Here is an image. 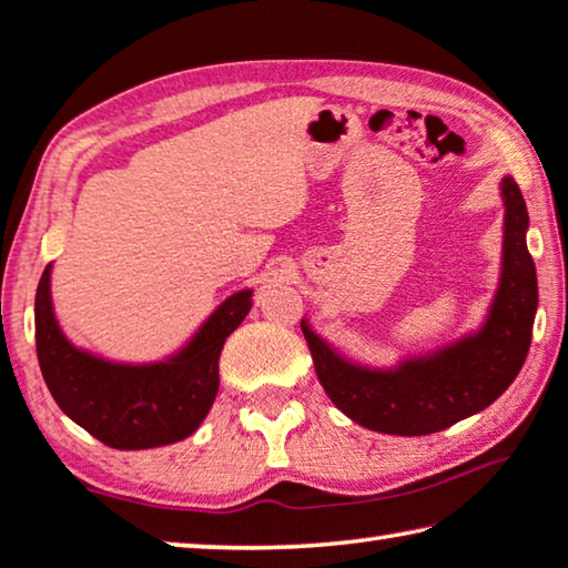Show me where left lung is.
<instances>
[{"label":"left lung","mask_w":568,"mask_h":568,"mask_svg":"<svg viewBox=\"0 0 568 568\" xmlns=\"http://www.w3.org/2000/svg\"><path fill=\"white\" fill-rule=\"evenodd\" d=\"M506 204L503 273L488 318L478 333L394 368L348 362L301 323L316 374L336 407L366 429L384 435H432L483 412L524 366L538 305L536 265L526 247L528 210L516 179L500 184Z\"/></svg>","instance_id":"1"}]
</instances>
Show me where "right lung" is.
<instances>
[{
  "instance_id": "add662e5",
  "label": "right lung",
  "mask_w": 568,
  "mask_h": 568,
  "mask_svg": "<svg viewBox=\"0 0 568 568\" xmlns=\"http://www.w3.org/2000/svg\"><path fill=\"white\" fill-rule=\"evenodd\" d=\"M44 267L34 295V341L44 384L75 425L115 449L179 443L202 425L220 389V354L252 305L230 295L179 354L156 364H115L88 354L60 331Z\"/></svg>"
}]
</instances>
